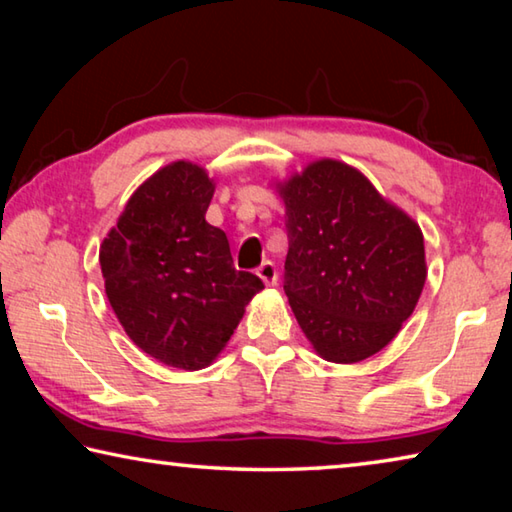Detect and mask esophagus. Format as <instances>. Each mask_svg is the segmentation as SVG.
Masks as SVG:
<instances>
[{"label": "esophagus", "mask_w": 512, "mask_h": 512, "mask_svg": "<svg viewBox=\"0 0 512 512\" xmlns=\"http://www.w3.org/2000/svg\"><path fill=\"white\" fill-rule=\"evenodd\" d=\"M257 275H259V280L266 284V287H275L277 284V268L273 262H264L262 266H259Z\"/></svg>", "instance_id": "34e87169"}]
</instances>
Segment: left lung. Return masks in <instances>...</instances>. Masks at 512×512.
<instances>
[{
    "instance_id": "1",
    "label": "left lung",
    "mask_w": 512,
    "mask_h": 512,
    "mask_svg": "<svg viewBox=\"0 0 512 512\" xmlns=\"http://www.w3.org/2000/svg\"><path fill=\"white\" fill-rule=\"evenodd\" d=\"M287 210L284 291L311 348L332 363L384 350L427 280L418 221L334 158L275 180Z\"/></svg>"
}]
</instances>
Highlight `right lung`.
Listing matches in <instances>:
<instances>
[{
	"label": "right lung",
	"mask_w": 512,
	"mask_h": 512,
	"mask_svg": "<svg viewBox=\"0 0 512 512\" xmlns=\"http://www.w3.org/2000/svg\"><path fill=\"white\" fill-rule=\"evenodd\" d=\"M214 187L201 164H164L128 198L99 250L128 339L180 370L212 366L264 289L257 275L237 271L225 232L205 221Z\"/></svg>",
	"instance_id": "right-lung-1"
}]
</instances>
